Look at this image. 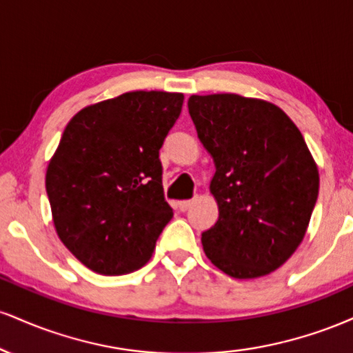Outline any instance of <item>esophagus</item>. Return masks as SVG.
Returning a JSON list of instances; mask_svg holds the SVG:
<instances>
[{
  "mask_svg": "<svg viewBox=\"0 0 353 353\" xmlns=\"http://www.w3.org/2000/svg\"><path fill=\"white\" fill-rule=\"evenodd\" d=\"M190 205H192V201H181L179 204H177V208H179L181 212H185V210H189Z\"/></svg>",
  "mask_w": 353,
  "mask_h": 353,
  "instance_id": "34e87169",
  "label": "esophagus"
}]
</instances>
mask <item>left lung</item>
<instances>
[{
    "instance_id": "8db88e82",
    "label": "left lung",
    "mask_w": 353,
    "mask_h": 353,
    "mask_svg": "<svg viewBox=\"0 0 353 353\" xmlns=\"http://www.w3.org/2000/svg\"><path fill=\"white\" fill-rule=\"evenodd\" d=\"M189 114L216 164L210 192L219 219L202 232L217 269L255 279L301 245L319 196V169L290 117L272 103L239 94L190 96Z\"/></svg>"
}]
</instances>
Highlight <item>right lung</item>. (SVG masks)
<instances>
[{"mask_svg": "<svg viewBox=\"0 0 353 353\" xmlns=\"http://www.w3.org/2000/svg\"><path fill=\"white\" fill-rule=\"evenodd\" d=\"M184 94L124 92L68 123L46 171L56 232L88 269L123 275L151 259L172 219L159 149Z\"/></svg>", "mask_w": 353, "mask_h": 353, "instance_id": "1", "label": "right lung"}]
</instances>
